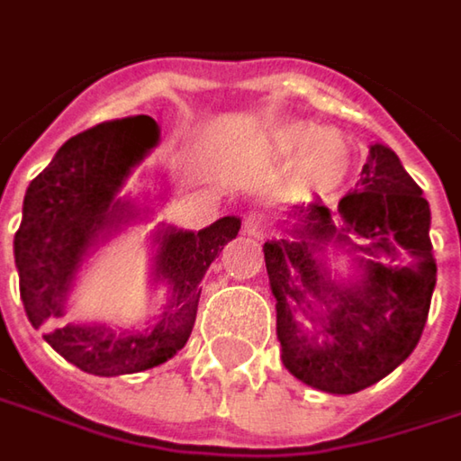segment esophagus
Here are the masks:
<instances>
[{"mask_svg": "<svg viewBox=\"0 0 461 461\" xmlns=\"http://www.w3.org/2000/svg\"><path fill=\"white\" fill-rule=\"evenodd\" d=\"M245 231L250 234V237H266L268 234V227H270V221H268V216L263 213V211H250V213H245Z\"/></svg>", "mask_w": 461, "mask_h": 461, "instance_id": "obj_1", "label": "esophagus"}]
</instances>
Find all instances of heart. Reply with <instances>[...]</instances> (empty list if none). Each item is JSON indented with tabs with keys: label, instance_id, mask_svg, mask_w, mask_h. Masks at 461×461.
<instances>
[{
	"label": "heart",
	"instance_id": "b5f03b06",
	"mask_svg": "<svg viewBox=\"0 0 461 461\" xmlns=\"http://www.w3.org/2000/svg\"><path fill=\"white\" fill-rule=\"evenodd\" d=\"M281 147L291 154H304V172L314 188L330 191L346 180L350 170V149L343 136L325 133L317 126L296 123L281 133Z\"/></svg>",
	"mask_w": 461,
	"mask_h": 461
}]
</instances>
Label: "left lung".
<instances>
[{"label":"left lung","instance_id":"1","mask_svg":"<svg viewBox=\"0 0 461 461\" xmlns=\"http://www.w3.org/2000/svg\"><path fill=\"white\" fill-rule=\"evenodd\" d=\"M289 216L291 240L263 245L284 366L314 390H366L411 356L429 320L436 286L429 201L400 157L374 144L338 213L312 201ZM328 244L354 255L353 279L331 278Z\"/></svg>","mask_w":461,"mask_h":461}]
</instances>
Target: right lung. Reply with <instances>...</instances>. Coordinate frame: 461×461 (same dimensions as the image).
I'll use <instances>...</instances> for the list:
<instances>
[{
	"mask_svg": "<svg viewBox=\"0 0 461 461\" xmlns=\"http://www.w3.org/2000/svg\"><path fill=\"white\" fill-rule=\"evenodd\" d=\"M159 141L149 115L105 121L71 136L25 193L14 234V266L25 314L50 348L95 376L136 374L165 364L188 343L209 266L237 237L240 219L224 216L201 231L165 227L154 234L151 281L167 286V304L144 332L64 322L77 270L90 250L136 211L121 201L131 170Z\"/></svg>",
	"mask_w": 461,
	"mask_h": 461,
	"instance_id": "right-lung-1",
	"label": "right lung"
}]
</instances>
